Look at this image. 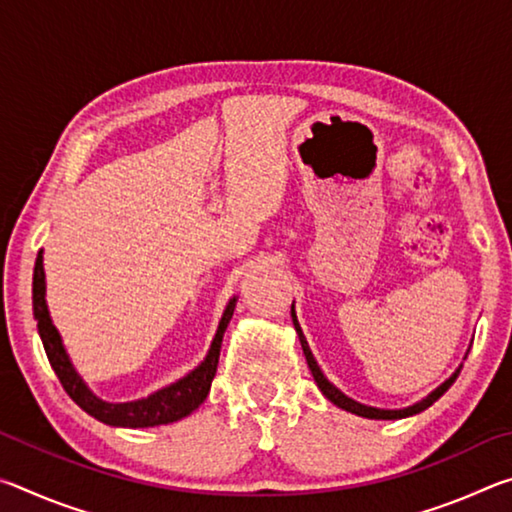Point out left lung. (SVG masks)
<instances>
[{
    "mask_svg": "<svg viewBox=\"0 0 512 512\" xmlns=\"http://www.w3.org/2000/svg\"><path fill=\"white\" fill-rule=\"evenodd\" d=\"M291 318H293V327H296V332H298L302 352H305L307 366H309V370H311V375H314V381L318 384L320 393H323L329 402L339 406V409L350 411V413H354V415H361V418H370V420H400V418H409V415H415V413H420V411H424V409H429V406H431L433 402H436L438 397L445 395L447 388L452 386L454 381H456L458 372H461V368H458V370L454 372V375L445 381V384H440V386L436 388V391L429 393L427 397H424V400L415 402L413 406H406V409H377V406L359 404L357 400H352V397L341 393L339 388H336V386L332 384V381H329V379L323 375V370L318 368L314 354H311V350H309V343H307V339H305V334H302V329H300V325H298L296 309H293V305H291Z\"/></svg>",
    "mask_w": 512,
    "mask_h": 512,
    "instance_id": "8db88e82",
    "label": "left lung"
}]
</instances>
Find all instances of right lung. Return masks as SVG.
I'll return each instance as SVG.
<instances>
[{
  "label": "right lung",
  "mask_w": 512,
  "mask_h": 512,
  "mask_svg": "<svg viewBox=\"0 0 512 512\" xmlns=\"http://www.w3.org/2000/svg\"><path fill=\"white\" fill-rule=\"evenodd\" d=\"M45 266H42V250L36 257V268H33V316L38 320V334L45 345L47 359L51 368L60 379V384L67 391V395L81 406V409L97 418L103 424L110 427H158V424H169L180 418H185L198 406L205 402L207 393H210L212 379L216 375V366H219V354H221V341L228 327L232 314H235L237 298H232L225 307L223 316L219 320V329H216L214 341L210 345V352L201 361V366H196L189 375L178 379L176 384H169L155 391L149 397L135 402H103L101 397L94 395L85 381L81 379L79 372L74 370L72 361H69L63 339H60L58 329L51 323L47 300H45Z\"/></svg>",
  "instance_id": "obj_1"
}]
</instances>
